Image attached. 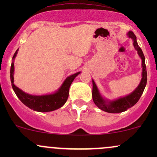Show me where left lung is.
<instances>
[{
  "mask_svg": "<svg viewBox=\"0 0 157 157\" xmlns=\"http://www.w3.org/2000/svg\"><path fill=\"white\" fill-rule=\"evenodd\" d=\"M128 36L129 38L133 40V41H134V44H134L135 49L137 51L139 56L142 59V80L140 81V83L138 86V87L132 93H131L130 94L127 95L125 97H120L117 100H112V101L105 100L101 96L100 93L99 92V90L97 89L94 81L92 80L93 101L99 109L108 113H121L126 111L127 109H130L132 106H134L138 102V100H140V97L142 96L147 83V71L145 62V56L143 55V52H142L141 48L138 46L137 42H136V37L134 34V32L131 31L128 32Z\"/></svg>",
  "mask_w": 157,
  "mask_h": 157,
  "instance_id": "left-lung-1",
  "label": "left lung"
}]
</instances>
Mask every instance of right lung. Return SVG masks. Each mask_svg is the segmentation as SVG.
<instances>
[{
	"mask_svg": "<svg viewBox=\"0 0 157 157\" xmlns=\"http://www.w3.org/2000/svg\"><path fill=\"white\" fill-rule=\"evenodd\" d=\"M17 51L15 52L12 57V62L10 68V79L12 82V86L15 91V94L18 97L19 100L34 111H38V112H48V111H55L62 107L63 105L67 101L68 97V93H69V88L71 82L75 80V78L77 75H80V72L74 74L70 75L65 80L63 83L60 86V88L56 91L55 93L51 94L46 95H32L25 93L22 90L20 89L14 84V60H15L16 55L17 54Z\"/></svg>",
	"mask_w": 157,
	"mask_h": 157,
	"instance_id": "obj_1",
	"label": "right lung"
}]
</instances>
